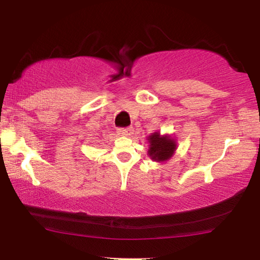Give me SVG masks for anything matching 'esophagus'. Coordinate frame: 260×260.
<instances>
[{
    "label": "esophagus",
    "instance_id": "esophagus-1",
    "mask_svg": "<svg viewBox=\"0 0 260 260\" xmlns=\"http://www.w3.org/2000/svg\"><path fill=\"white\" fill-rule=\"evenodd\" d=\"M133 127H127V128H118V134L124 135V136H128L131 134H133Z\"/></svg>",
    "mask_w": 260,
    "mask_h": 260
}]
</instances>
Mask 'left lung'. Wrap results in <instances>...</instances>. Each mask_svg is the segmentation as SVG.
I'll use <instances>...</instances> for the list:
<instances>
[{"mask_svg": "<svg viewBox=\"0 0 260 260\" xmlns=\"http://www.w3.org/2000/svg\"><path fill=\"white\" fill-rule=\"evenodd\" d=\"M148 155L155 161H166L173 156L177 143L169 135H160L158 132L148 136Z\"/></svg>", "mask_w": 260, "mask_h": 260, "instance_id": "8db88e82", "label": "left lung"}]
</instances>
